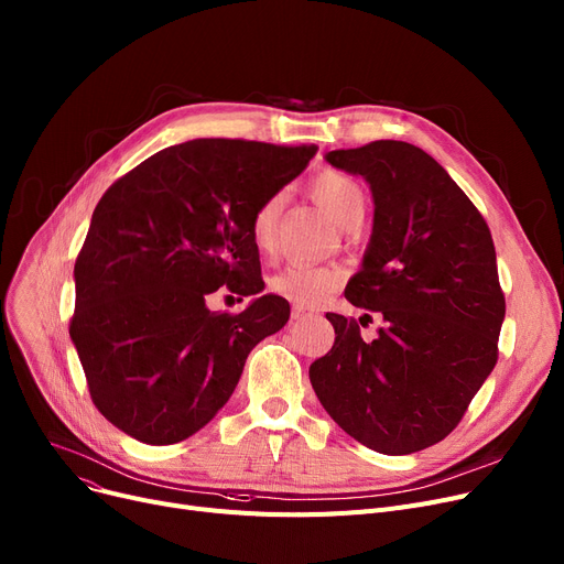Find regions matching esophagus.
I'll return each instance as SVG.
<instances>
[{
  "label": "esophagus",
  "instance_id": "obj_1",
  "mask_svg": "<svg viewBox=\"0 0 564 564\" xmlns=\"http://www.w3.org/2000/svg\"><path fill=\"white\" fill-rule=\"evenodd\" d=\"M308 315V308L304 306H292V319H302Z\"/></svg>",
  "mask_w": 564,
  "mask_h": 564
}]
</instances>
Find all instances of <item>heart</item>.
Instances as JSON below:
<instances>
[{"instance_id":"heart-1","label":"heart","mask_w":564,"mask_h":564,"mask_svg":"<svg viewBox=\"0 0 564 564\" xmlns=\"http://www.w3.org/2000/svg\"><path fill=\"white\" fill-rule=\"evenodd\" d=\"M311 194L338 224L351 228L359 226L366 215V189L357 177L343 171H322L311 181ZM285 196L283 192H274L267 196L251 217V240L260 253H270L276 245L279 221L283 213ZM343 285V272L336 267L308 264V262H290L279 274L270 279L272 292L279 297L311 306L327 300L332 292Z\"/></svg>"}]
</instances>
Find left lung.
<instances>
[{
    "mask_svg": "<svg viewBox=\"0 0 564 564\" xmlns=\"http://www.w3.org/2000/svg\"><path fill=\"white\" fill-rule=\"evenodd\" d=\"M327 160L372 189V240L345 297L381 327L366 343L357 319L327 313L336 340L308 370L313 391L366 448L419 453L459 425L498 361L506 294L491 232L419 145L379 139Z\"/></svg>",
    "mask_w": 564,
    "mask_h": 564,
    "instance_id": "obj_1",
    "label": "left lung"
}]
</instances>
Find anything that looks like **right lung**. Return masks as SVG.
I'll list each match as a JSON object with an SVG mask.
<instances>
[{"instance_id":"obj_1","label":"right lung","mask_w":564,"mask_h":564,"mask_svg":"<svg viewBox=\"0 0 564 564\" xmlns=\"http://www.w3.org/2000/svg\"><path fill=\"white\" fill-rule=\"evenodd\" d=\"M317 145L194 139L164 148L102 194L75 260L70 338L102 416L151 446L185 441L228 402L249 351L290 306L262 294L242 313L205 297L258 294L256 207Z\"/></svg>"}]
</instances>
